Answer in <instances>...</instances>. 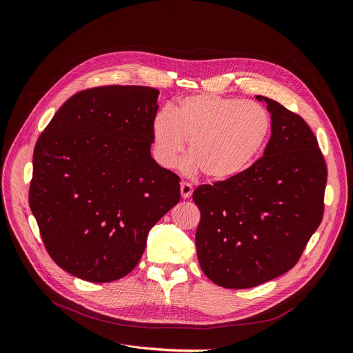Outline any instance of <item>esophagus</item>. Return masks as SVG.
Wrapping results in <instances>:
<instances>
[{
  "label": "esophagus",
  "instance_id": "34e87169",
  "mask_svg": "<svg viewBox=\"0 0 353 353\" xmlns=\"http://www.w3.org/2000/svg\"><path fill=\"white\" fill-rule=\"evenodd\" d=\"M191 194H193V185L183 181L181 183V196H183V199H190Z\"/></svg>",
  "mask_w": 353,
  "mask_h": 353
}]
</instances>
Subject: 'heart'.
I'll list each match as a JSON object with an SVG mask.
<instances>
[{"mask_svg":"<svg viewBox=\"0 0 353 353\" xmlns=\"http://www.w3.org/2000/svg\"><path fill=\"white\" fill-rule=\"evenodd\" d=\"M271 117L261 104L216 94L190 95L176 108L156 114L153 152L172 169L188 140L191 166L212 181H228L248 169L268 140Z\"/></svg>","mask_w":353,"mask_h":353,"instance_id":"1","label":"heart"}]
</instances>
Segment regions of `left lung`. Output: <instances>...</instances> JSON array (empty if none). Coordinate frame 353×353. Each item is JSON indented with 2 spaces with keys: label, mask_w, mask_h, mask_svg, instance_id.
Wrapping results in <instances>:
<instances>
[{
  "label": "left lung",
  "mask_w": 353,
  "mask_h": 353,
  "mask_svg": "<svg viewBox=\"0 0 353 353\" xmlns=\"http://www.w3.org/2000/svg\"><path fill=\"white\" fill-rule=\"evenodd\" d=\"M256 99L271 114L262 157L193 193L200 268L225 288H250L292 270L324 212L327 166L311 128L280 103Z\"/></svg>",
  "instance_id": "8db88e82"
}]
</instances>
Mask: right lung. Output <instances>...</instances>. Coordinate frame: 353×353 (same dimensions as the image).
<instances>
[{
  "mask_svg": "<svg viewBox=\"0 0 353 353\" xmlns=\"http://www.w3.org/2000/svg\"><path fill=\"white\" fill-rule=\"evenodd\" d=\"M157 99L137 85L85 90L38 138L29 206L52 261L81 280L130 274L179 201V178L150 153Z\"/></svg>",
  "mask_w": 353,
  "mask_h": 353,
  "instance_id": "obj_1",
  "label": "right lung"
}]
</instances>
